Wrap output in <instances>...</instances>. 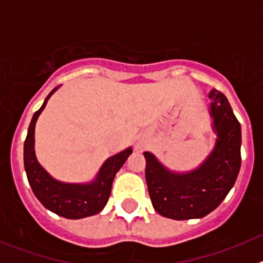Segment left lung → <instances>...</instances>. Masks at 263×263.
<instances>
[{
	"instance_id": "1",
	"label": "left lung",
	"mask_w": 263,
	"mask_h": 263,
	"mask_svg": "<svg viewBox=\"0 0 263 263\" xmlns=\"http://www.w3.org/2000/svg\"><path fill=\"white\" fill-rule=\"evenodd\" d=\"M210 100L208 113L216 138L199 166L188 171H175L164 166L153 153H143L148 195L154 210L163 217H204L221 204L240 173V122L221 92L211 90Z\"/></svg>"
}]
</instances>
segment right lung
<instances>
[{
	"label": "right lung",
	"mask_w": 263,
	"mask_h": 263,
	"mask_svg": "<svg viewBox=\"0 0 263 263\" xmlns=\"http://www.w3.org/2000/svg\"><path fill=\"white\" fill-rule=\"evenodd\" d=\"M58 88H53L45 103L34 113L30 122L27 137L23 145V162L26 170L27 180L32 192L39 201L51 212L62 217L78 220L89 217L100 213L108 203L110 196L111 184L116 174L124 166V163L133 153V148L127 147L101 164L96 176L85 183H67L53 178L38 162L35 154V124L46 104Z\"/></svg>",
	"instance_id": "1"
}]
</instances>
